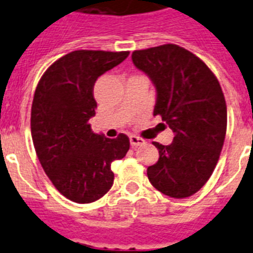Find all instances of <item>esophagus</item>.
Wrapping results in <instances>:
<instances>
[{
  "label": "esophagus",
  "mask_w": 253,
  "mask_h": 253,
  "mask_svg": "<svg viewBox=\"0 0 253 253\" xmlns=\"http://www.w3.org/2000/svg\"><path fill=\"white\" fill-rule=\"evenodd\" d=\"M129 140H130V146L133 147V148L134 147L142 146V144H144V142H146L144 139H142V138H139V137H135V135H130Z\"/></svg>",
  "instance_id": "34e87169"
}]
</instances>
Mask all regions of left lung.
Listing matches in <instances>:
<instances>
[{"mask_svg": "<svg viewBox=\"0 0 253 253\" xmlns=\"http://www.w3.org/2000/svg\"><path fill=\"white\" fill-rule=\"evenodd\" d=\"M131 60L156 88L153 115L175 133L169 146L153 142L160 158L147 176L165 195H194L213 173L224 143L227 106L220 84L200 58L175 44L135 50Z\"/></svg>", "mask_w": 253, "mask_h": 253, "instance_id": "left-lung-1", "label": "left lung"}]
</instances>
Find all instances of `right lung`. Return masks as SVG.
I'll return each instance as SVG.
<instances>
[{"instance_id": "obj_1", "label": "right lung", "mask_w": 253, "mask_h": 253, "mask_svg": "<svg viewBox=\"0 0 253 253\" xmlns=\"http://www.w3.org/2000/svg\"><path fill=\"white\" fill-rule=\"evenodd\" d=\"M129 51L75 50L40 78L31 106V137L44 171L57 190L80 204L99 200L111 189V162L128 152L129 138L91 130L97 107L96 80L120 64Z\"/></svg>"}]
</instances>
